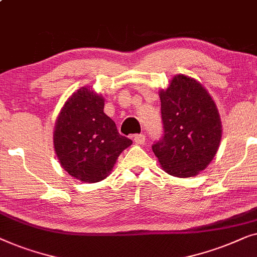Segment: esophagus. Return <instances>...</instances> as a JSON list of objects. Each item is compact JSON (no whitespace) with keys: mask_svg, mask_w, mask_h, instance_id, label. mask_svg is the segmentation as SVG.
<instances>
[{"mask_svg":"<svg viewBox=\"0 0 257 257\" xmlns=\"http://www.w3.org/2000/svg\"><path fill=\"white\" fill-rule=\"evenodd\" d=\"M134 142L136 144H143L146 142V136L143 135V134H139V135H135L134 136Z\"/></svg>","mask_w":257,"mask_h":257,"instance_id":"obj_1","label":"esophagus"}]
</instances>
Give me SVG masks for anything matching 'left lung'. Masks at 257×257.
Returning a JSON list of instances; mask_svg holds the SVG:
<instances>
[{
	"instance_id": "obj_1",
	"label": "left lung",
	"mask_w": 257,
	"mask_h": 257,
	"mask_svg": "<svg viewBox=\"0 0 257 257\" xmlns=\"http://www.w3.org/2000/svg\"><path fill=\"white\" fill-rule=\"evenodd\" d=\"M163 136L153 151L169 175L197 176L209 164L221 140V121L208 92L186 75H176L162 91Z\"/></svg>"
}]
</instances>
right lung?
Here are the masks:
<instances>
[{
    "label": "right lung",
    "mask_w": 257,
    "mask_h": 257,
    "mask_svg": "<svg viewBox=\"0 0 257 257\" xmlns=\"http://www.w3.org/2000/svg\"><path fill=\"white\" fill-rule=\"evenodd\" d=\"M103 97L82 87L65 102L57 118L53 143L65 171L86 183L109 175L132 140L117 132L103 113Z\"/></svg>",
    "instance_id": "add662e5"
}]
</instances>
